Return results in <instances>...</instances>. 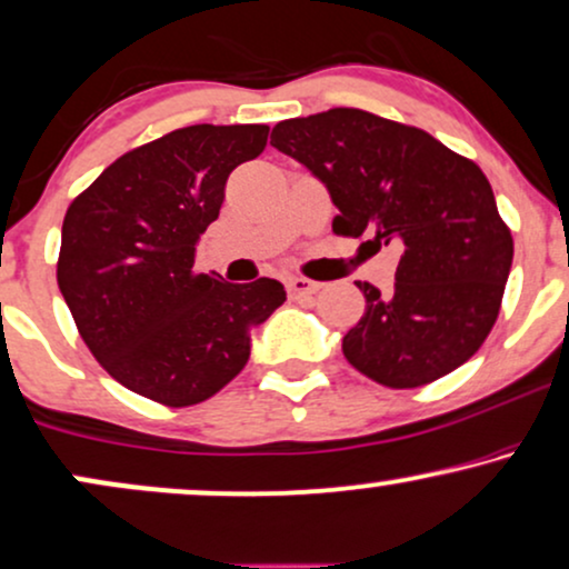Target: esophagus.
<instances>
[{"label":"esophagus","mask_w":569,"mask_h":569,"mask_svg":"<svg viewBox=\"0 0 569 569\" xmlns=\"http://www.w3.org/2000/svg\"><path fill=\"white\" fill-rule=\"evenodd\" d=\"M286 289H289L291 299H305V297H312V293H318L320 283H315V280H307V278H289L286 280Z\"/></svg>","instance_id":"esophagus-1"}]
</instances>
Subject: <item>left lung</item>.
<instances>
[{
	"label": "left lung",
	"instance_id": "left-lung-1",
	"mask_svg": "<svg viewBox=\"0 0 569 569\" xmlns=\"http://www.w3.org/2000/svg\"><path fill=\"white\" fill-rule=\"evenodd\" d=\"M270 143L326 186L336 233L401 247L391 293L357 280L365 315L343 336L351 368L417 388L476 355L515 254L483 170L420 128L355 107L283 120Z\"/></svg>",
	"mask_w": 569,
	"mask_h": 569
}]
</instances>
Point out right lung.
I'll list each match as a JSON object with an SVG mask.
<instances>
[{
	"mask_svg": "<svg viewBox=\"0 0 569 569\" xmlns=\"http://www.w3.org/2000/svg\"><path fill=\"white\" fill-rule=\"evenodd\" d=\"M268 126H189L118 157L68 207L57 283L97 362L164 407L214 397L247 365L251 330L286 301L278 280L197 272L228 176Z\"/></svg>",
	"mask_w": 569,
	"mask_h": 569,
	"instance_id": "right-lung-1",
	"label": "right lung"
}]
</instances>
